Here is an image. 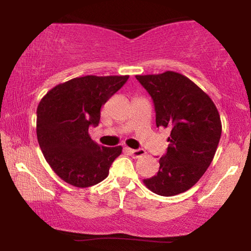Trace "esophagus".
<instances>
[{
  "label": "esophagus",
  "instance_id": "esophagus-1",
  "mask_svg": "<svg viewBox=\"0 0 251 251\" xmlns=\"http://www.w3.org/2000/svg\"><path fill=\"white\" fill-rule=\"evenodd\" d=\"M126 152H128L132 157H140L145 154V151L144 150H132V149H126Z\"/></svg>",
  "mask_w": 251,
  "mask_h": 251
}]
</instances>
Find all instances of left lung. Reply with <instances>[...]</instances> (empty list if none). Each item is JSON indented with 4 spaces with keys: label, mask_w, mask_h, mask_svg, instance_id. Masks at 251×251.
Instances as JSON below:
<instances>
[{
    "label": "left lung",
    "mask_w": 251,
    "mask_h": 251,
    "mask_svg": "<svg viewBox=\"0 0 251 251\" xmlns=\"http://www.w3.org/2000/svg\"><path fill=\"white\" fill-rule=\"evenodd\" d=\"M136 78L153 99L156 126L170 130L159 171L143 181L162 197L180 194L210 166L222 135L221 116L211 98L184 75L167 71Z\"/></svg>",
    "instance_id": "8db88e82"
}]
</instances>
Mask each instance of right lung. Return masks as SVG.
Instances as JSON below:
<instances>
[{"instance_id":"obj_1","label":"right lung","mask_w":251,"mask_h":251,"mask_svg":"<svg viewBox=\"0 0 251 251\" xmlns=\"http://www.w3.org/2000/svg\"><path fill=\"white\" fill-rule=\"evenodd\" d=\"M129 78L122 76L75 77L47 92L37 106L39 145L54 173L75 187H89L108 176L121 146L96 144L89 126H97L101 106Z\"/></svg>"}]
</instances>
